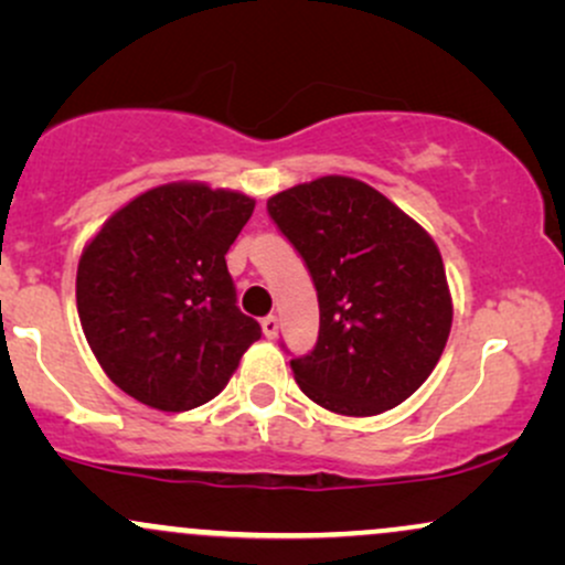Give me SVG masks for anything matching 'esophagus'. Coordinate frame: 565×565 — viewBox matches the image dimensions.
Instances as JSON below:
<instances>
[{"label":"esophagus","mask_w":565,"mask_h":565,"mask_svg":"<svg viewBox=\"0 0 565 565\" xmlns=\"http://www.w3.org/2000/svg\"><path fill=\"white\" fill-rule=\"evenodd\" d=\"M260 323H263V334L268 337V340H274V337L278 334V319H276V316H265Z\"/></svg>","instance_id":"34e87169"}]
</instances>
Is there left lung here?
<instances>
[{
	"label": "left lung",
	"mask_w": 565,
	"mask_h": 565,
	"mask_svg": "<svg viewBox=\"0 0 565 565\" xmlns=\"http://www.w3.org/2000/svg\"><path fill=\"white\" fill-rule=\"evenodd\" d=\"M319 295V340L291 359L310 401L345 417L398 406L436 369L451 295L436 242L361 180L327 174L268 199Z\"/></svg>",
	"instance_id": "1"
}]
</instances>
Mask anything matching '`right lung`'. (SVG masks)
Here are the masks:
<instances>
[{"label":"right lung","instance_id":"add662e5","mask_svg":"<svg viewBox=\"0 0 565 565\" xmlns=\"http://www.w3.org/2000/svg\"><path fill=\"white\" fill-rule=\"evenodd\" d=\"M255 199L204 183L151 188L84 246L76 308L97 364L159 412L196 408L228 385L260 323L225 265Z\"/></svg>","mask_w":565,"mask_h":565}]
</instances>
